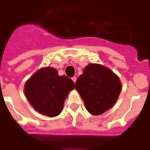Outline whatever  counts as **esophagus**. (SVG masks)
<instances>
[{"instance_id": "obj_1", "label": "esophagus", "mask_w": 150, "mask_h": 150, "mask_svg": "<svg viewBox=\"0 0 150 150\" xmlns=\"http://www.w3.org/2000/svg\"><path fill=\"white\" fill-rule=\"evenodd\" d=\"M71 79H72V81H73L75 83V81H76V80H77V78L76 77H72V78H71Z\"/></svg>"}]
</instances>
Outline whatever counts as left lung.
<instances>
[{
    "mask_svg": "<svg viewBox=\"0 0 150 150\" xmlns=\"http://www.w3.org/2000/svg\"><path fill=\"white\" fill-rule=\"evenodd\" d=\"M75 89L91 115H98L112 107L122 91L115 73L100 64H89L75 83Z\"/></svg>",
    "mask_w": 150,
    "mask_h": 150,
    "instance_id": "obj_1",
    "label": "left lung"
}]
</instances>
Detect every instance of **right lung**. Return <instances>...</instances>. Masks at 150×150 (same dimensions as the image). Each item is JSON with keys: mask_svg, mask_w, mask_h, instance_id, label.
I'll return each instance as SVG.
<instances>
[{"mask_svg": "<svg viewBox=\"0 0 150 150\" xmlns=\"http://www.w3.org/2000/svg\"><path fill=\"white\" fill-rule=\"evenodd\" d=\"M75 83L66 75L59 76L50 67L36 71L25 84V95L34 109L49 117L60 114L65 100Z\"/></svg>", "mask_w": 150, "mask_h": 150, "instance_id": "right-lung-1", "label": "right lung"}]
</instances>
